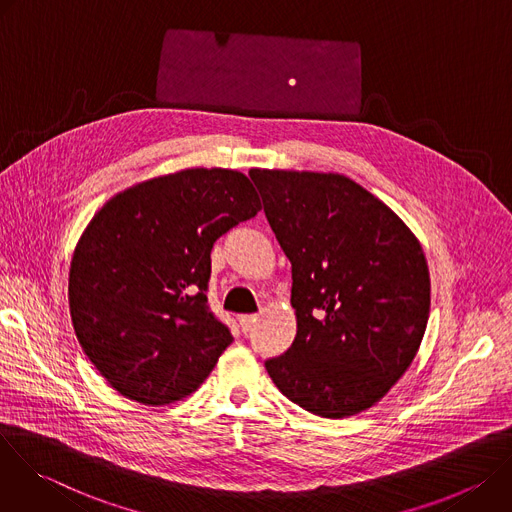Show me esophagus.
I'll use <instances>...</instances> for the list:
<instances>
[{"instance_id": "esophagus-1", "label": "esophagus", "mask_w": 512, "mask_h": 512, "mask_svg": "<svg viewBox=\"0 0 512 512\" xmlns=\"http://www.w3.org/2000/svg\"><path fill=\"white\" fill-rule=\"evenodd\" d=\"M257 320H259V316H257V314H247V316H239V324H241V330H243V334H249V332H251V330L255 328Z\"/></svg>"}]
</instances>
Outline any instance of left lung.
Segmentation results:
<instances>
[{"label":"left lung","mask_w":512,"mask_h":512,"mask_svg":"<svg viewBox=\"0 0 512 512\" xmlns=\"http://www.w3.org/2000/svg\"><path fill=\"white\" fill-rule=\"evenodd\" d=\"M291 263L298 334L265 360L306 411L350 417L381 401L413 362L429 318L423 249L379 198L340 174L251 170Z\"/></svg>","instance_id":"obj_1"}]
</instances>
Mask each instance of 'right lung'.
<instances>
[{
	"mask_svg": "<svg viewBox=\"0 0 512 512\" xmlns=\"http://www.w3.org/2000/svg\"><path fill=\"white\" fill-rule=\"evenodd\" d=\"M261 210L237 170L192 168L115 194L77 243L68 306L95 369L123 397L194 393L233 342L208 308L210 251Z\"/></svg>",
	"mask_w": 512,
	"mask_h": 512,
	"instance_id": "obj_1",
	"label": "right lung"
}]
</instances>
